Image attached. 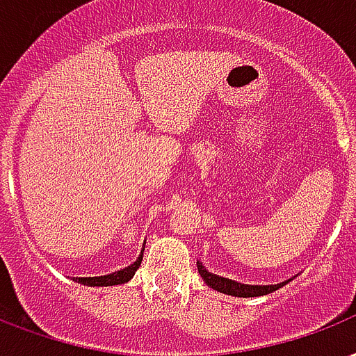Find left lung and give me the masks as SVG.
<instances>
[{
	"instance_id": "1",
	"label": "left lung",
	"mask_w": 356,
	"mask_h": 356,
	"mask_svg": "<svg viewBox=\"0 0 356 356\" xmlns=\"http://www.w3.org/2000/svg\"><path fill=\"white\" fill-rule=\"evenodd\" d=\"M198 273L202 275L207 286H211L213 291L222 292V294H228V296H238V298H254V296H264V294H270V292L277 291L283 285H286L289 281H283V283H277V285H243V283H238L234 279L220 277V275H215V273L207 272L205 266H202V262H198Z\"/></svg>"
}]
</instances>
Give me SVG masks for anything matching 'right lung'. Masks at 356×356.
I'll return each mask as SVG.
<instances>
[{
	"mask_svg": "<svg viewBox=\"0 0 356 356\" xmlns=\"http://www.w3.org/2000/svg\"><path fill=\"white\" fill-rule=\"evenodd\" d=\"M141 260H143V251L138 257V260L130 264L124 270H118V272H113L109 275H99V277H73L77 283L86 286H113V285H122V283H128L136 272H138V268L141 266Z\"/></svg>",
	"mask_w": 356,
	"mask_h": 356,
	"instance_id": "add662e5",
	"label": "right lung"
}]
</instances>
